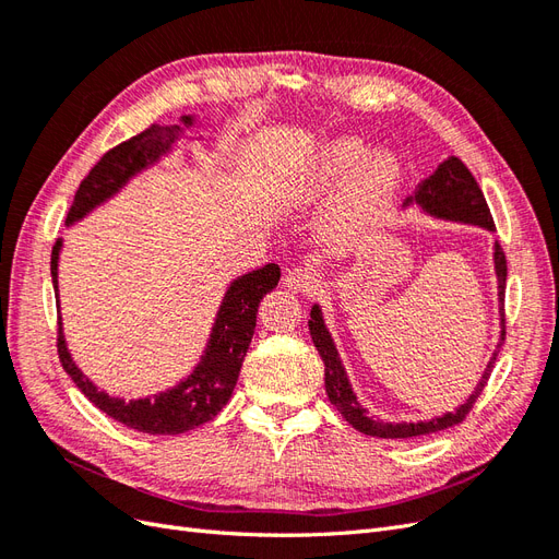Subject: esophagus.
Instances as JSON below:
<instances>
[{
    "mask_svg": "<svg viewBox=\"0 0 559 559\" xmlns=\"http://www.w3.org/2000/svg\"><path fill=\"white\" fill-rule=\"evenodd\" d=\"M284 284L296 294H312L321 284V273L314 265H296L284 275Z\"/></svg>",
    "mask_w": 559,
    "mask_h": 559,
    "instance_id": "34e87169",
    "label": "esophagus"
}]
</instances>
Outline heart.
Returning <instances> with one entry per match:
<instances>
[{"instance_id": "obj_1", "label": "heart", "mask_w": 559, "mask_h": 559, "mask_svg": "<svg viewBox=\"0 0 559 559\" xmlns=\"http://www.w3.org/2000/svg\"><path fill=\"white\" fill-rule=\"evenodd\" d=\"M361 154V146L354 142L337 144L331 151V170L337 175L343 173L347 165L357 160ZM396 183V165L392 158L386 156H376L370 158L368 165L361 170L347 193L341 198V202L333 207L329 226L333 233H347L354 226H359L366 222L368 216H373L382 205L384 200L392 193Z\"/></svg>"}]
</instances>
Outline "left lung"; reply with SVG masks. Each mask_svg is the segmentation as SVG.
<instances>
[{"label": "left lung", "instance_id": "obj_1", "mask_svg": "<svg viewBox=\"0 0 559 559\" xmlns=\"http://www.w3.org/2000/svg\"><path fill=\"white\" fill-rule=\"evenodd\" d=\"M415 200L427 212H431L436 216L456 218V222L478 224L487 230H495V218H492V214H489L487 200L480 191L476 177H473L468 173V167L454 156L450 160H445L425 183H421V189L415 195ZM495 263H497V277H499V302H501V312H503L506 273H509V267H506V253H503L499 242L495 245ZM310 317L312 319L308 321V326H310L312 343L319 352L321 361H324V366H326L324 368V373H326L324 384H326V394H329L331 405L349 421L354 429L366 433V436H378V438H413V436H425V433L443 431L448 427L460 425V421H464L466 415L471 413L473 403H476L478 396L483 394V389H485L489 376H492L497 354L501 349V343H499L495 354H492V359H489V364L485 368V373H483L478 386H476V392H473L466 399V403H462L454 413H448L443 417H436V419H429V421H411V425H408V421H401V425H392V421H380V419H373V417L366 415V411L359 405L357 396L352 394V386L347 382L345 368H343L341 359H337L335 345L331 341V335L324 326V319H321V312H319L317 306L312 308ZM501 324H503L501 341H506V314L501 319Z\"/></svg>", "mask_w": 559, "mask_h": 559}]
</instances>
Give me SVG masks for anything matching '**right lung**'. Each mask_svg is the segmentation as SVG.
<instances>
[{"label":"right lung","instance_id":"1","mask_svg":"<svg viewBox=\"0 0 559 559\" xmlns=\"http://www.w3.org/2000/svg\"><path fill=\"white\" fill-rule=\"evenodd\" d=\"M183 121L191 123V118L186 116ZM167 134H170L167 128L154 123L144 132L134 134V138L109 148L79 183L72 207L67 212V224L76 222V218H81L88 210L99 205L105 198L121 189L128 177L142 170L148 163H154L167 148ZM58 251L60 242H56L53 253H50V275H53L56 292ZM277 282L280 267L275 263H267L265 267H259L253 270V273L235 280L224 298L222 310H218L205 357H202V361L189 378L179 382L175 389H170V392L158 394L156 399L126 403L121 399H109L105 392H97V386H93L88 378H83L81 370L70 359V352L64 347L62 324L58 319L56 347L60 364L67 370V376H70L81 392L86 394V399L95 403L99 411L107 413L111 419L121 421L123 427L154 436L191 431L216 417L218 411L228 403L253 337L259 302L270 289H275Z\"/></svg>","mask_w":559,"mask_h":559}]
</instances>
